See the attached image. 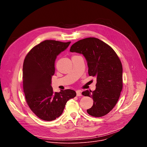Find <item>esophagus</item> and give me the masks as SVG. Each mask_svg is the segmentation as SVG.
<instances>
[{
    "label": "esophagus",
    "mask_w": 147,
    "mask_h": 147,
    "mask_svg": "<svg viewBox=\"0 0 147 147\" xmlns=\"http://www.w3.org/2000/svg\"><path fill=\"white\" fill-rule=\"evenodd\" d=\"M76 94H77V96H81V91L80 90H77L76 91Z\"/></svg>",
    "instance_id": "obj_1"
}]
</instances>
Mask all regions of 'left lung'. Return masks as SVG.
Segmentation results:
<instances>
[{
    "instance_id": "left-lung-1",
    "label": "left lung",
    "mask_w": 147,
    "mask_h": 147,
    "mask_svg": "<svg viewBox=\"0 0 147 147\" xmlns=\"http://www.w3.org/2000/svg\"><path fill=\"white\" fill-rule=\"evenodd\" d=\"M70 51L84 56L89 76L96 77L95 90L82 92L93 98V105L87 113L97 117L107 115L115 107L123 88V68L119 57L109 45L93 37L76 42Z\"/></svg>"
}]
</instances>
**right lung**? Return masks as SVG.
<instances>
[{"label":"right lung","instance_id":"right-lung-1","mask_svg":"<svg viewBox=\"0 0 147 147\" xmlns=\"http://www.w3.org/2000/svg\"><path fill=\"white\" fill-rule=\"evenodd\" d=\"M70 43L45 40L32 48L24 59L23 84L26 100L31 111L42 120L52 121L59 117L67 100L76 96L70 89L54 92L51 86L55 59Z\"/></svg>","mask_w":147,"mask_h":147}]
</instances>
